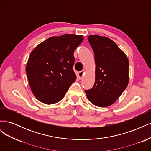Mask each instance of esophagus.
Segmentation results:
<instances>
[{"label": "esophagus", "instance_id": "esophagus-1", "mask_svg": "<svg viewBox=\"0 0 151 151\" xmlns=\"http://www.w3.org/2000/svg\"><path fill=\"white\" fill-rule=\"evenodd\" d=\"M84 74V70H83L82 71H80L78 73V77H79L80 79H82V77H83Z\"/></svg>", "mask_w": 151, "mask_h": 151}]
</instances>
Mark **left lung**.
Returning <instances> with one entry per match:
<instances>
[{
    "label": "left lung",
    "instance_id": "obj_1",
    "mask_svg": "<svg viewBox=\"0 0 151 151\" xmlns=\"http://www.w3.org/2000/svg\"><path fill=\"white\" fill-rule=\"evenodd\" d=\"M94 53L95 83L85 92L89 101L99 107L115 103L129 84V60L109 38L98 35L88 37Z\"/></svg>",
    "mask_w": 151,
    "mask_h": 151
}]
</instances>
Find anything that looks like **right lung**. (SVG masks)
<instances>
[{
	"label": "right lung",
	"instance_id": "obj_1",
	"mask_svg": "<svg viewBox=\"0 0 151 151\" xmlns=\"http://www.w3.org/2000/svg\"><path fill=\"white\" fill-rule=\"evenodd\" d=\"M83 39L72 34L53 36L32 51L26 71L32 92L40 101L54 104L65 96L76 79L74 52Z\"/></svg>",
	"mask_w": 151,
	"mask_h": 151
}]
</instances>
